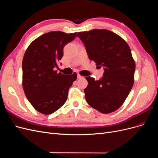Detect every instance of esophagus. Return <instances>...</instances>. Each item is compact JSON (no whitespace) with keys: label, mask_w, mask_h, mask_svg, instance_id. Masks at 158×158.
<instances>
[{"label":"esophagus","mask_w":158,"mask_h":158,"mask_svg":"<svg viewBox=\"0 0 158 158\" xmlns=\"http://www.w3.org/2000/svg\"><path fill=\"white\" fill-rule=\"evenodd\" d=\"M77 77H78V78H82V76H81V75H80V74H78Z\"/></svg>","instance_id":"esophagus-1"}]
</instances>
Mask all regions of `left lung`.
Segmentation results:
<instances>
[{"label": "left lung", "mask_w": 158, "mask_h": 158, "mask_svg": "<svg viewBox=\"0 0 158 158\" xmlns=\"http://www.w3.org/2000/svg\"><path fill=\"white\" fill-rule=\"evenodd\" d=\"M89 59L103 66L99 80L87 76L85 98L91 107L102 113H110L120 107L134 84L135 62L130 47L122 37L107 30H92L78 33Z\"/></svg>", "instance_id": "obj_1"}]
</instances>
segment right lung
<instances>
[{"mask_svg": "<svg viewBox=\"0 0 158 158\" xmlns=\"http://www.w3.org/2000/svg\"><path fill=\"white\" fill-rule=\"evenodd\" d=\"M78 32L50 31L37 37L27 47L22 60V86L26 96L38 112L49 114L66 101L70 87L77 74L55 70L63 56L64 47Z\"/></svg>", "mask_w": 158, "mask_h": 158, "instance_id": "right-lung-1", "label": "right lung"}]
</instances>
